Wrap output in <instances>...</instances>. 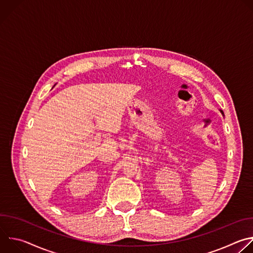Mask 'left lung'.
Here are the masks:
<instances>
[{"label":"left lung","mask_w":253,"mask_h":253,"mask_svg":"<svg viewBox=\"0 0 253 253\" xmlns=\"http://www.w3.org/2000/svg\"><path fill=\"white\" fill-rule=\"evenodd\" d=\"M221 113H222V114H223V112H222V111H221Z\"/></svg>","instance_id":"1"}]
</instances>
